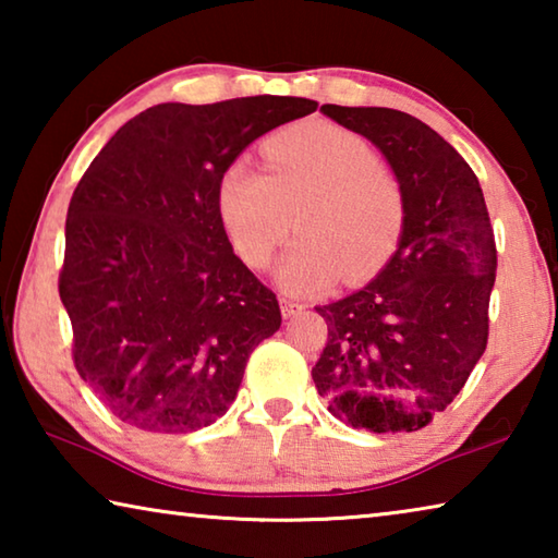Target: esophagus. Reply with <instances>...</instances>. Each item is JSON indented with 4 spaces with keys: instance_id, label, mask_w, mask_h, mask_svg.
Segmentation results:
<instances>
[{
    "instance_id": "1",
    "label": "esophagus",
    "mask_w": 558,
    "mask_h": 558,
    "mask_svg": "<svg viewBox=\"0 0 558 558\" xmlns=\"http://www.w3.org/2000/svg\"><path fill=\"white\" fill-rule=\"evenodd\" d=\"M280 313H282V317L290 319V317H295L298 313H302V305H300V302H295V300L280 298Z\"/></svg>"
}]
</instances>
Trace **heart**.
<instances>
[{
    "instance_id": "b5f03b06",
    "label": "heart",
    "mask_w": 558,
    "mask_h": 558,
    "mask_svg": "<svg viewBox=\"0 0 558 558\" xmlns=\"http://www.w3.org/2000/svg\"><path fill=\"white\" fill-rule=\"evenodd\" d=\"M266 169L235 159L216 186V206L239 258L266 268L290 233L300 239L276 270L290 295H315L342 276H374L391 258L405 221L403 189L374 147L332 122H302L263 147Z\"/></svg>"
}]
</instances>
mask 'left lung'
Here are the masks:
<instances>
[{
	"label": "left lung",
	"instance_id": "8db88e82",
	"mask_svg": "<svg viewBox=\"0 0 558 558\" xmlns=\"http://www.w3.org/2000/svg\"><path fill=\"white\" fill-rule=\"evenodd\" d=\"M319 110L386 157L405 221L374 280L315 307L327 344L313 381L352 428L418 430L448 409L487 347L497 248L483 189L458 149L409 112Z\"/></svg>",
	"mask_w": 558,
	"mask_h": 558
}]
</instances>
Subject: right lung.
Here are the masks:
<instances>
[{
  "label": "right lung",
  "mask_w": 558,
  "mask_h": 558,
  "mask_svg": "<svg viewBox=\"0 0 558 558\" xmlns=\"http://www.w3.org/2000/svg\"><path fill=\"white\" fill-rule=\"evenodd\" d=\"M315 110L280 96L162 102L128 120L75 186L59 295L75 369L122 423L211 426L280 329L276 292L233 253L216 186L253 140Z\"/></svg>",
  "instance_id": "add662e5"
}]
</instances>
